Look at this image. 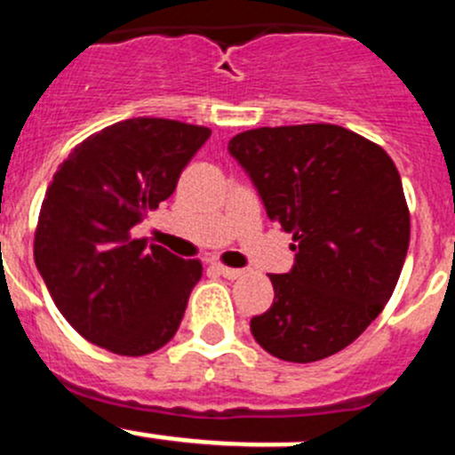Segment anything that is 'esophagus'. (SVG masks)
<instances>
[{
  "instance_id": "34e87169",
  "label": "esophagus",
  "mask_w": 455,
  "mask_h": 455,
  "mask_svg": "<svg viewBox=\"0 0 455 455\" xmlns=\"http://www.w3.org/2000/svg\"><path fill=\"white\" fill-rule=\"evenodd\" d=\"M215 268H218V273L222 277H227V280H237V277L244 275V271L242 268H231V267H222V264H215Z\"/></svg>"
}]
</instances>
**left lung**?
Listing matches in <instances>:
<instances>
[{"mask_svg":"<svg viewBox=\"0 0 455 455\" xmlns=\"http://www.w3.org/2000/svg\"><path fill=\"white\" fill-rule=\"evenodd\" d=\"M228 153L295 242L293 267L268 275L275 298L251 333L286 363L338 354L380 315L407 258L409 209L394 160L335 124L244 131Z\"/></svg>","mask_w":455,"mask_h":455,"instance_id":"obj_1","label":"left lung"}]
</instances>
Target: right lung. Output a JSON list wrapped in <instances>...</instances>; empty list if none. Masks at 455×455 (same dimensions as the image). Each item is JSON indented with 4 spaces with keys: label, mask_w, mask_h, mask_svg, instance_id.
<instances>
[{
    "label": "right lung",
    "mask_w": 455,
    "mask_h": 455,
    "mask_svg": "<svg viewBox=\"0 0 455 455\" xmlns=\"http://www.w3.org/2000/svg\"><path fill=\"white\" fill-rule=\"evenodd\" d=\"M209 138L206 126L135 117L84 140L52 175L35 264L61 315L92 345L147 355L178 331L202 264L133 240L131 228L173 196Z\"/></svg>",
    "instance_id": "add662e5"
}]
</instances>
